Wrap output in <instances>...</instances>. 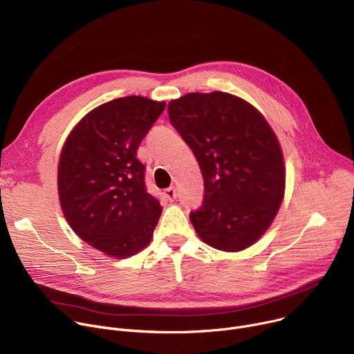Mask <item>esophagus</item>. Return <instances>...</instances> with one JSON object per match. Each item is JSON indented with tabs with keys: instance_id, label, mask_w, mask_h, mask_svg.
Returning <instances> with one entry per match:
<instances>
[{
	"instance_id": "1",
	"label": "esophagus",
	"mask_w": 354,
	"mask_h": 354,
	"mask_svg": "<svg viewBox=\"0 0 354 354\" xmlns=\"http://www.w3.org/2000/svg\"><path fill=\"white\" fill-rule=\"evenodd\" d=\"M164 194H165V197L168 198V200H175L176 197H178V192H176V187H174V186H171V187H168V189H165L164 190Z\"/></svg>"
}]
</instances>
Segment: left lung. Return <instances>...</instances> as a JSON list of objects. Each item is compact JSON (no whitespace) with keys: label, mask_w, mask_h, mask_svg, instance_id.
Here are the masks:
<instances>
[{"label":"left lung","mask_w":354,"mask_h":354,"mask_svg":"<svg viewBox=\"0 0 354 354\" xmlns=\"http://www.w3.org/2000/svg\"><path fill=\"white\" fill-rule=\"evenodd\" d=\"M168 113L205 179L203 205L189 214L197 235L225 252L255 243L277 214L286 183L281 148L265 118L220 91L171 100Z\"/></svg>","instance_id":"obj_1"}]
</instances>
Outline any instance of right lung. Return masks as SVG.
<instances>
[{"label": "right lung", "mask_w": 354, "mask_h": 354, "mask_svg": "<svg viewBox=\"0 0 354 354\" xmlns=\"http://www.w3.org/2000/svg\"><path fill=\"white\" fill-rule=\"evenodd\" d=\"M165 109L142 96L118 97L91 111L70 133L59 162L66 220L86 243L113 258L145 248L161 205L145 187L140 142Z\"/></svg>", "instance_id": "add662e5"}]
</instances>
